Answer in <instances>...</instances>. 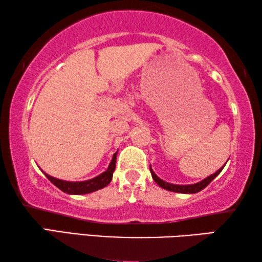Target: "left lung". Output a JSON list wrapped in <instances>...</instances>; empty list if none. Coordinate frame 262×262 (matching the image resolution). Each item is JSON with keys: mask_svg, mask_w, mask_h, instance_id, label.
<instances>
[{"mask_svg": "<svg viewBox=\"0 0 262 262\" xmlns=\"http://www.w3.org/2000/svg\"><path fill=\"white\" fill-rule=\"evenodd\" d=\"M227 164V163H225ZM224 167V166H223ZM223 167L220 168L219 171L215 172L214 174H211L208 177V178L203 179L200 183H196L194 185H173V184H168L166 181H163L162 179H159L158 177L155 174V172L152 171L151 166H150V172H151V176H152V179L156 181L158 186H161L162 188L166 189V190H171V192H176V193H185V194H194V193H198L202 190L203 188H206L208 185H209L212 180H214L217 176L221 173V171L223 170Z\"/></svg>", "mask_w": 262, "mask_h": 262, "instance_id": "left-lung-1", "label": "left lung"}]
</instances>
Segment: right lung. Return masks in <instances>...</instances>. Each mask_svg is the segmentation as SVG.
Masks as SVG:
<instances>
[{
    "label": "right lung",
    "mask_w": 262,
    "mask_h": 262,
    "mask_svg": "<svg viewBox=\"0 0 262 262\" xmlns=\"http://www.w3.org/2000/svg\"><path fill=\"white\" fill-rule=\"evenodd\" d=\"M117 154L113 155L112 161H111L108 168L106 170L104 173L100 176L96 177L94 179L86 180V181H78V183H75V181H64L60 180L56 178H53V177L48 176L45 173V176L51 181L52 184H54L57 188H60L62 192L68 193V194H88L91 192H95V190H98L100 188H104L105 186H107L111 180H112L113 172L115 170V162H117Z\"/></svg>",
    "instance_id": "add662e5"
}]
</instances>
